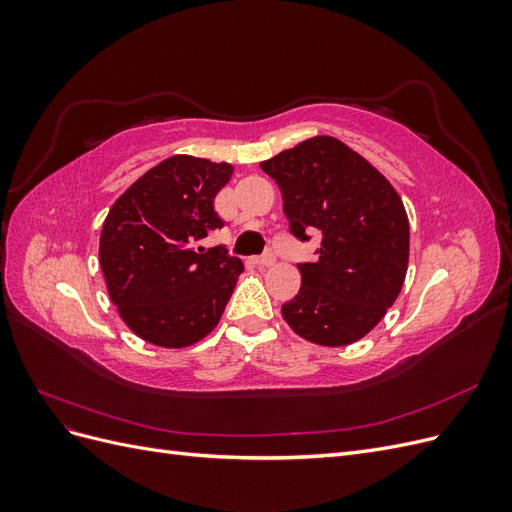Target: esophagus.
<instances>
[{
	"mask_svg": "<svg viewBox=\"0 0 512 512\" xmlns=\"http://www.w3.org/2000/svg\"><path fill=\"white\" fill-rule=\"evenodd\" d=\"M254 262L258 267H271V265H275V254L273 252H267V254H262V256H258V258H254Z\"/></svg>",
	"mask_w": 512,
	"mask_h": 512,
	"instance_id": "esophagus-1",
	"label": "esophagus"
}]
</instances>
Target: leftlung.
I'll list each match as a JSON object with an SVG mask.
<instances>
[{
    "mask_svg": "<svg viewBox=\"0 0 512 512\" xmlns=\"http://www.w3.org/2000/svg\"><path fill=\"white\" fill-rule=\"evenodd\" d=\"M280 185L290 232L322 237L316 262H301V288L282 305L288 327L318 346L359 342L404 286L408 215L393 185L333 136H314L260 162Z\"/></svg>",
    "mask_w": 512,
    "mask_h": 512,
    "instance_id": "1",
    "label": "left lung"
}]
</instances>
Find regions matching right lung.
Returning <instances> with one entry per match:
<instances>
[{
	"label": "right lung",
	"mask_w": 512,
	"mask_h": 512,
	"mask_svg": "<svg viewBox=\"0 0 512 512\" xmlns=\"http://www.w3.org/2000/svg\"><path fill=\"white\" fill-rule=\"evenodd\" d=\"M232 166L173 156L136 179L108 211L100 267L123 322L162 348L196 344L220 322L243 273L224 245L203 239L224 222L213 200Z\"/></svg>",
	"instance_id": "1"
}]
</instances>
